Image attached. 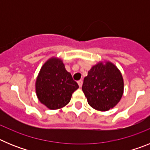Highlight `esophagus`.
<instances>
[{
    "mask_svg": "<svg viewBox=\"0 0 150 150\" xmlns=\"http://www.w3.org/2000/svg\"><path fill=\"white\" fill-rule=\"evenodd\" d=\"M78 85H79V87H82V86H83V81L82 80H79V81L77 82Z\"/></svg>",
    "mask_w": 150,
    "mask_h": 150,
    "instance_id": "esophagus-1",
    "label": "esophagus"
}]
</instances>
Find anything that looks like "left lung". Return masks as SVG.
I'll return each mask as SVG.
<instances>
[{
  "label": "left lung",
  "mask_w": 150,
  "mask_h": 150,
  "mask_svg": "<svg viewBox=\"0 0 150 150\" xmlns=\"http://www.w3.org/2000/svg\"><path fill=\"white\" fill-rule=\"evenodd\" d=\"M82 89L92 108L109 110L120 101L123 95L122 75L112 62H99L91 67L84 78Z\"/></svg>",
  "instance_id": "1"
}]
</instances>
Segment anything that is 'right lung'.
Returning a JSON list of instances; mask_svg holds the SVG:
<instances>
[{"label": "right lung", "mask_w": 150, "mask_h": 150, "mask_svg": "<svg viewBox=\"0 0 150 150\" xmlns=\"http://www.w3.org/2000/svg\"><path fill=\"white\" fill-rule=\"evenodd\" d=\"M78 88L63 61L57 57H52L43 64L35 83L38 100L50 110H59L67 105Z\"/></svg>", "instance_id": "add662e5"}]
</instances>
